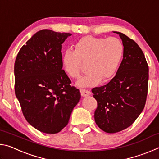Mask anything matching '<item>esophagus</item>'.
<instances>
[{
    "label": "esophagus",
    "instance_id": "34e87169",
    "mask_svg": "<svg viewBox=\"0 0 159 159\" xmlns=\"http://www.w3.org/2000/svg\"><path fill=\"white\" fill-rule=\"evenodd\" d=\"M80 94H81V95L83 97H86V96H88L90 95L91 94V92L90 90H88L86 89H80Z\"/></svg>",
    "mask_w": 159,
    "mask_h": 159
}]
</instances>
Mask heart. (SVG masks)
<instances>
[{"instance_id":"b5f03b06","label":"heart","mask_w":159,"mask_h":159,"mask_svg":"<svg viewBox=\"0 0 159 159\" xmlns=\"http://www.w3.org/2000/svg\"><path fill=\"white\" fill-rule=\"evenodd\" d=\"M75 50L67 49L62 56V64L66 74L78 79L88 63V73L82 78L80 86H93L102 80L114 77L121 62L124 48L116 37L85 36L74 44Z\"/></svg>"}]
</instances>
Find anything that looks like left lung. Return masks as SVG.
Instances as JSON below:
<instances>
[{
	"mask_svg": "<svg viewBox=\"0 0 159 159\" xmlns=\"http://www.w3.org/2000/svg\"><path fill=\"white\" fill-rule=\"evenodd\" d=\"M119 34L124 46L123 59L116 76L107 85L93 88L98 102L95 120L108 133L125 130L143 111L148 93L149 66L138 43Z\"/></svg>",
	"mask_w": 159,
	"mask_h": 159,
	"instance_id": "8db88e82",
	"label": "left lung"
}]
</instances>
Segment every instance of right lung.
<instances>
[{
	"instance_id": "right-lung-1",
	"label": "right lung",
	"mask_w": 159,
	"mask_h": 159,
	"mask_svg": "<svg viewBox=\"0 0 159 159\" xmlns=\"http://www.w3.org/2000/svg\"><path fill=\"white\" fill-rule=\"evenodd\" d=\"M71 34L43 29L21 48L15 62V92L26 120L48 134L68 124L80 98L62 69L61 46Z\"/></svg>"
}]
</instances>
